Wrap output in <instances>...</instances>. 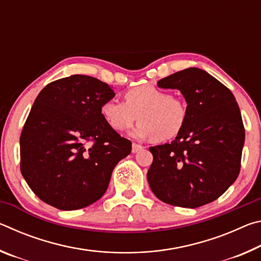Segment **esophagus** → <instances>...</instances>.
I'll use <instances>...</instances> for the list:
<instances>
[{"label": "esophagus", "instance_id": "esophagus-1", "mask_svg": "<svg viewBox=\"0 0 261 261\" xmlns=\"http://www.w3.org/2000/svg\"><path fill=\"white\" fill-rule=\"evenodd\" d=\"M143 148H144V146H141V145H139V144H136V143L132 144V153L139 152V151H141V149H143Z\"/></svg>", "mask_w": 261, "mask_h": 261}]
</instances>
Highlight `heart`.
<instances>
[{
  "label": "heart",
  "instance_id": "obj_1",
  "mask_svg": "<svg viewBox=\"0 0 261 261\" xmlns=\"http://www.w3.org/2000/svg\"><path fill=\"white\" fill-rule=\"evenodd\" d=\"M124 101L106 100L100 106L103 121L117 132L129 130L137 120L134 131L137 138H153L165 141L175 138L188 121V107L184 101L152 85L130 88Z\"/></svg>",
  "mask_w": 261,
  "mask_h": 261
}]
</instances>
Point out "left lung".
Returning a JSON list of instances; mask_svg holds the SVG:
<instances>
[{"label": "left lung", "instance_id": "1", "mask_svg": "<svg viewBox=\"0 0 261 261\" xmlns=\"http://www.w3.org/2000/svg\"><path fill=\"white\" fill-rule=\"evenodd\" d=\"M177 88L188 102V121L170 144L149 147L147 180L169 205L197 208L227 191L241 170L245 130L228 87L204 70L189 68L158 82Z\"/></svg>", "mask_w": 261, "mask_h": 261}]
</instances>
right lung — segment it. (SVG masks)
<instances>
[{
  "mask_svg": "<svg viewBox=\"0 0 261 261\" xmlns=\"http://www.w3.org/2000/svg\"><path fill=\"white\" fill-rule=\"evenodd\" d=\"M114 95L108 84L73 74L37 96L20 134V171L43 202L72 211L103 196L132 145L100 114L101 103Z\"/></svg>",
  "mask_w": 261,
  "mask_h": 261,
  "instance_id": "right-lung-1",
  "label": "right lung"
}]
</instances>
